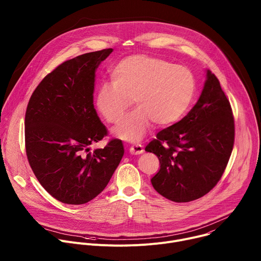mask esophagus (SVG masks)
<instances>
[{"label":"esophagus","instance_id":"34e87169","mask_svg":"<svg viewBox=\"0 0 261 261\" xmlns=\"http://www.w3.org/2000/svg\"><path fill=\"white\" fill-rule=\"evenodd\" d=\"M130 154L131 155H140L143 153V147L141 144H133L130 146Z\"/></svg>","mask_w":261,"mask_h":261}]
</instances>
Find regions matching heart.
Masks as SVG:
<instances>
[{"instance_id": "b5f03b06", "label": "heart", "mask_w": 261, "mask_h": 261, "mask_svg": "<svg viewBox=\"0 0 261 261\" xmlns=\"http://www.w3.org/2000/svg\"><path fill=\"white\" fill-rule=\"evenodd\" d=\"M110 82L97 90L96 107L107 123L118 124L133 100L136 109L114 131L131 142L139 141L151 123L166 127L177 122L195 93V80L187 67L146 55L121 60L110 72Z\"/></svg>"}]
</instances>
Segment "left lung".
<instances>
[{"mask_svg": "<svg viewBox=\"0 0 261 261\" xmlns=\"http://www.w3.org/2000/svg\"><path fill=\"white\" fill-rule=\"evenodd\" d=\"M234 132L229 100L215 74L207 71L202 93L188 115L158 132L145 146L161 164L151 179L155 190L174 202L207 194L227 166Z\"/></svg>", "mask_w": 261, "mask_h": 261, "instance_id": "1", "label": "left lung"}]
</instances>
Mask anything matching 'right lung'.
Masks as SVG:
<instances>
[{
    "instance_id": "right-lung-1",
    "label": "right lung",
    "mask_w": 261,
    "mask_h": 261,
    "mask_svg": "<svg viewBox=\"0 0 261 261\" xmlns=\"http://www.w3.org/2000/svg\"><path fill=\"white\" fill-rule=\"evenodd\" d=\"M113 48L65 61L41 81L25 110L24 142L29 164L57 200L84 204L107 186L123 156L122 140L103 148L90 145L107 136L94 107L96 70Z\"/></svg>"
}]
</instances>
